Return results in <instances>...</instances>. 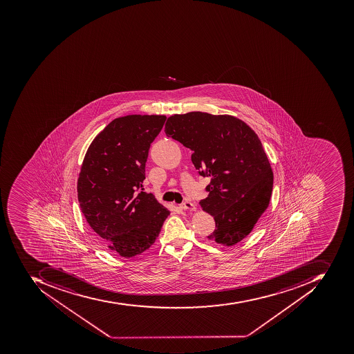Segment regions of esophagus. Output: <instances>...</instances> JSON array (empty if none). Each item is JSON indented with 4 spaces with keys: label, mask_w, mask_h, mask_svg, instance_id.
<instances>
[{
    "label": "esophagus",
    "mask_w": 354,
    "mask_h": 354,
    "mask_svg": "<svg viewBox=\"0 0 354 354\" xmlns=\"http://www.w3.org/2000/svg\"><path fill=\"white\" fill-rule=\"evenodd\" d=\"M180 208L184 209V210H191L195 211L196 206L191 201H184L183 203H180Z\"/></svg>",
    "instance_id": "esophagus-1"
}]
</instances>
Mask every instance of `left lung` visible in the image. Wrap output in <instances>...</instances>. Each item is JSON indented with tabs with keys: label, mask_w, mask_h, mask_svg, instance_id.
Masks as SVG:
<instances>
[{
	"label": "left lung",
	"mask_w": 354,
	"mask_h": 354,
	"mask_svg": "<svg viewBox=\"0 0 354 354\" xmlns=\"http://www.w3.org/2000/svg\"><path fill=\"white\" fill-rule=\"evenodd\" d=\"M165 132L192 149L196 170L211 178L208 197L199 203L216 221L208 239L227 247L243 241L273 189V171L256 132L233 115L201 111L171 115Z\"/></svg>",
	"instance_id": "1"
}]
</instances>
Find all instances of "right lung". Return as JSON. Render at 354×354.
<instances>
[{
	"mask_svg": "<svg viewBox=\"0 0 354 354\" xmlns=\"http://www.w3.org/2000/svg\"><path fill=\"white\" fill-rule=\"evenodd\" d=\"M166 119H115L94 138L81 166L77 189L83 216L97 239L124 258L149 248L170 214L153 194L140 191L148 151Z\"/></svg>",
	"mask_w": 354,
	"mask_h": 354,
	"instance_id": "1",
	"label": "right lung"
}]
</instances>
